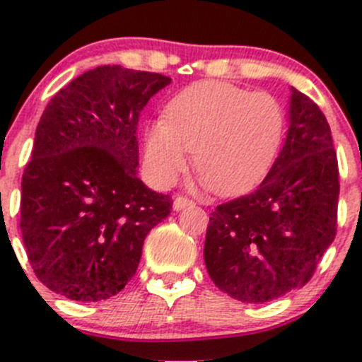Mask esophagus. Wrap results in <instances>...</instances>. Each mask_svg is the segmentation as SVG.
<instances>
[{
	"label": "esophagus",
	"instance_id": "1",
	"mask_svg": "<svg viewBox=\"0 0 362 362\" xmlns=\"http://www.w3.org/2000/svg\"><path fill=\"white\" fill-rule=\"evenodd\" d=\"M191 204H192V199H189L187 196H177L173 202V208L175 210H182V208L191 206Z\"/></svg>",
	"mask_w": 362,
	"mask_h": 362
}]
</instances>
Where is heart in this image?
Listing matches in <instances>:
<instances>
[{
    "label": "heart",
    "instance_id": "1",
    "mask_svg": "<svg viewBox=\"0 0 362 362\" xmlns=\"http://www.w3.org/2000/svg\"><path fill=\"white\" fill-rule=\"evenodd\" d=\"M287 112L273 94L250 93L228 82H199L178 93L166 119L145 131V164L152 180L168 187L187 168L222 196L257 185L282 151Z\"/></svg>",
    "mask_w": 362,
    "mask_h": 362
}]
</instances>
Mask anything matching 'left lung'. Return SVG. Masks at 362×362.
<instances>
[{"instance_id": "left-lung-1", "label": "left lung", "mask_w": 362, "mask_h": 362, "mask_svg": "<svg viewBox=\"0 0 362 362\" xmlns=\"http://www.w3.org/2000/svg\"><path fill=\"white\" fill-rule=\"evenodd\" d=\"M279 158L250 194L210 214L204 264L215 286L243 303L303 287L337 236L339 173L329 124L293 87Z\"/></svg>"}]
</instances>
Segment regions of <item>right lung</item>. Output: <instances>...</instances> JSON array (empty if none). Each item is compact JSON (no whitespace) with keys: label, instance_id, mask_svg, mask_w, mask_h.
<instances>
[{"label":"right lung","instance_id":"obj_1","mask_svg":"<svg viewBox=\"0 0 362 362\" xmlns=\"http://www.w3.org/2000/svg\"><path fill=\"white\" fill-rule=\"evenodd\" d=\"M170 76L98 66L50 100L21 194L28 261L75 301L108 299L136 273L145 236L171 211L138 178V119Z\"/></svg>","mask_w":362,"mask_h":362}]
</instances>
